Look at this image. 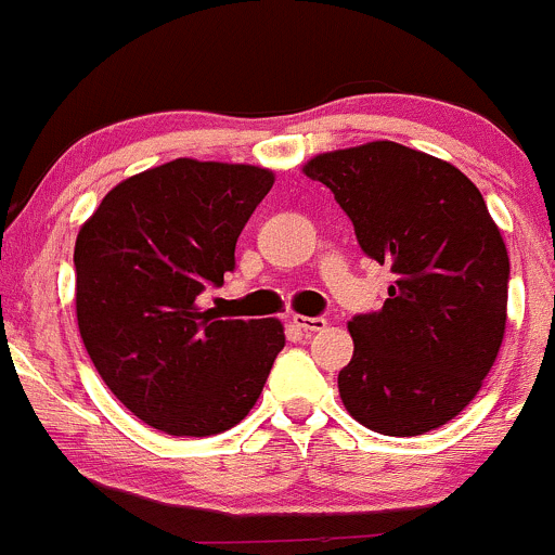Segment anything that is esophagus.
Wrapping results in <instances>:
<instances>
[{
  "mask_svg": "<svg viewBox=\"0 0 555 555\" xmlns=\"http://www.w3.org/2000/svg\"><path fill=\"white\" fill-rule=\"evenodd\" d=\"M294 323L301 328V332H307V334L321 332V328H326V318H321V315H315V318H310V315H294Z\"/></svg>",
  "mask_w": 555,
  "mask_h": 555,
  "instance_id": "obj_1",
  "label": "esophagus"
}]
</instances>
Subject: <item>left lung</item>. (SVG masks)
I'll return each instance as SVG.
<instances>
[{
    "label": "left lung",
    "mask_w": 555,
    "mask_h": 555,
    "mask_svg": "<svg viewBox=\"0 0 555 555\" xmlns=\"http://www.w3.org/2000/svg\"><path fill=\"white\" fill-rule=\"evenodd\" d=\"M305 175L393 272L386 305L348 323L343 404L388 437L448 424L480 391L507 321L509 259L486 199L453 164L388 140L321 153Z\"/></svg>",
    "instance_id": "left-lung-1"
}]
</instances>
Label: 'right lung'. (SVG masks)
<instances>
[{
  "mask_svg": "<svg viewBox=\"0 0 555 555\" xmlns=\"http://www.w3.org/2000/svg\"><path fill=\"white\" fill-rule=\"evenodd\" d=\"M270 169L175 158L115 185L75 243V307L93 366L140 421L175 437L237 426L285 345L283 323L196 307L234 272Z\"/></svg>",
  "mask_w": 555,
  "mask_h": 555,
  "instance_id": "obj_1",
  "label": "right lung"
}]
</instances>
